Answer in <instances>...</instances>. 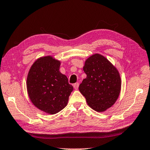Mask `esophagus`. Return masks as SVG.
<instances>
[{
  "instance_id": "34e87169",
  "label": "esophagus",
  "mask_w": 150,
  "mask_h": 150,
  "mask_svg": "<svg viewBox=\"0 0 150 150\" xmlns=\"http://www.w3.org/2000/svg\"><path fill=\"white\" fill-rule=\"evenodd\" d=\"M74 89H76V90H77L78 89V87H79V83H74Z\"/></svg>"
}]
</instances>
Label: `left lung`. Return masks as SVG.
<instances>
[{
    "mask_svg": "<svg viewBox=\"0 0 150 150\" xmlns=\"http://www.w3.org/2000/svg\"><path fill=\"white\" fill-rule=\"evenodd\" d=\"M83 70L87 77L80 85L79 90L92 109L99 112L106 111L119 97L121 87L119 72L98 53L87 59Z\"/></svg>",
    "mask_w": 150,
    "mask_h": 150,
    "instance_id": "1",
    "label": "left lung"
}]
</instances>
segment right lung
I'll return each mask as SVG.
<instances>
[{
	"instance_id": "right-lung-1",
	"label": "right lung",
	"mask_w": 150,
	"mask_h": 150,
	"mask_svg": "<svg viewBox=\"0 0 150 150\" xmlns=\"http://www.w3.org/2000/svg\"><path fill=\"white\" fill-rule=\"evenodd\" d=\"M61 62L52 56L38 59L27 78V93L36 108L49 114H57L67 105L73 87L59 71Z\"/></svg>"
}]
</instances>
